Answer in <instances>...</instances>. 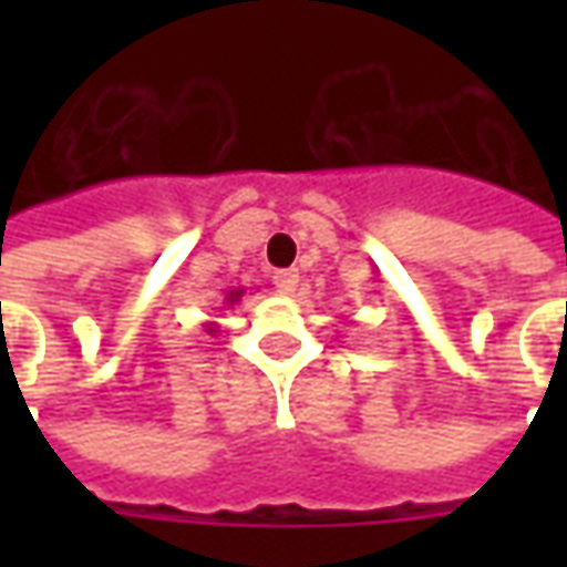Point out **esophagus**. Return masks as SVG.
I'll return each instance as SVG.
<instances>
[{"label": "esophagus", "mask_w": 567, "mask_h": 567, "mask_svg": "<svg viewBox=\"0 0 567 567\" xmlns=\"http://www.w3.org/2000/svg\"><path fill=\"white\" fill-rule=\"evenodd\" d=\"M297 270H279L276 276H272V282H276V288H279V295H295L297 288Z\"/></svg>", "instance_id": "34e87169"}]
</instances>
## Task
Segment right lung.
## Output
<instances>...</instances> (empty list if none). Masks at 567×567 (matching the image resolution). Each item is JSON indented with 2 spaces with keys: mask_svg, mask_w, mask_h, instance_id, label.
<instances>
[{
  "mask_svg": "<svg viewBox=\"0 0 567 567\" xmlns=\"http://www.w3.org/2000/svg\"><path fill=\"white\" fill-rule=\"evenodd\" d=\"M243 295H246V288H234V291H227V297H224V307H234V303H239V297ZM203 328H206V333H212V337H215V331H218V324H215V321H206Z\"/></svg>",
  "mask_w": 567,
  "mask_h": 567,
  "instance_id": "1",
  "label": "right lung"
}]
</instances>
